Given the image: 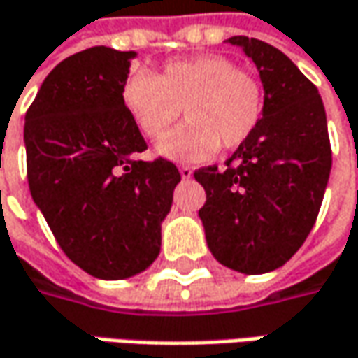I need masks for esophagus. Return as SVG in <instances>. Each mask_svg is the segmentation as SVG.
I'll return each mask as SVG.
<instances>
[{"mask_svg": "<svg viewBox=\"0 0 358 358\" xmlns=\"http://www.w3.org/2000/svg\"><path fill=\"white\" fill-rule=\"evenodd\" d=\"M192 174H194V172H192L190 166H180V176L184 180L192 178Z\"/></svg>", "mask_w": 358, "mask_h": 358, "instance_id": "1", "label": "esophagus"}]
</instances>
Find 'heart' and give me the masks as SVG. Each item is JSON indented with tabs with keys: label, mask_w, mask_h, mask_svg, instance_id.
<instances>
[{
	"label": "heart",
	"mask_w": 358,
	"mask_h": 358,
	"mask_svg": "<svg viewBox=\"0 0 358 358\" xmlns=\"http://www.w3.org/2000/svg\"><path fill=\"white\" fill-rule=\"evenodd\" d=\"M122 103L142 134L158 141L182 115L188 118L158 144V155L200 162L250 138L264 115L259 80L222 55L168 63L158 75L136 71L122 85Z\"/></svg>",
	"instance_id": "b5f03b06"
}]
</instances>
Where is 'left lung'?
<instances>
[{
	"label": "left lung",
	"mask_w": 358,
	"mask_h": 358,
	"mask_svg": "<svg viewBox=\"0 0 358 358\" xmlns=\"http://www.w3.org/2000/svg\"><path fill=\"white\" fill-rule=\"evenodd\" d=\"M264 83V115L226 168L194 172L206 190L200 220L212 255L257 275L289 262L307 240L331 172L323 101L311 80L273 45L229 37Z\"/></svg>",
	"instance_id": "8db88e82"
}]
</instances>
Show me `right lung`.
Returning a JSON list of instances; mask_svg holds the SVG:
<instances>
[{"label": "right lung", "mask_w": 358, "mask_h": 358, "mask_svg": "<svg viewBox=\"0 0 358 358\" xmlns=\"http://www.w3.org/2000/svg\"><path fill=\"white\" fill-rule=\"evenodd\" d=\"M134 51L91 47L61 61L25 115L27 180L57 243L99 279L132 278L160 253V224L180 182L146 150L122 103Z\"/></svg>", "instance_id": "add662e5"}]
</instances>
